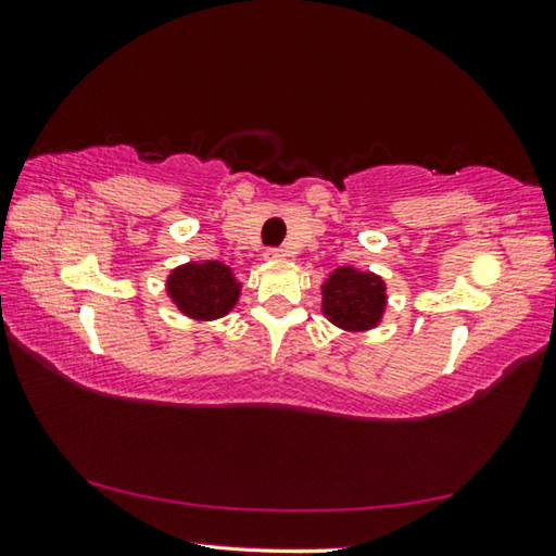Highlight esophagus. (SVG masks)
<instances>
[{
    "label": "esophagus",
    "instance_id": "esophagus-1",
    "mask_svg": "<svg viewBox=\"0 0 556 556\" xmlns=\"http://www.w3.org/2000/svg\"><path fill=\"white\" fill-rule=\"evenodd\" d=\"M287 255H289V250H285V248H269L265 252L267 260H281V257H287Z\"/></svg>",
    "mask_w": 556,
    "mask_h": 556
}]
</instances>
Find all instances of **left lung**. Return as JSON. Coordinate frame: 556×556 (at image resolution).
I'll return each instance as SVG.
<instances>
[{"label":"left lung","mask_w":556,"mask_h":556,"mask_svg":"<svg viewBox=\"0 0 556 556\" xmlns=\"http://www.w3.org/2000/svg\"><path fill=\"white\" fill-rule=\"evenodd\" d=\"M384 281L353 267L336 269L324 285V314L345 331H365L384 312Z\"/></svg>","instance_id":"8db88e82"}]
</instances>
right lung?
Instances as JSON below:
<instances>
[{"mask_svg":"<svg viewBox=\"0 0 556 556\" xmlns=\"http://www.w3.org/2000/svg\"><path fill=\"white\" fill-rule=\"evenodd\" d=\"M166 287L174 304L193 318L225 316L240 296V285L223 262H191L178 267L168 275Z\"/></svg>","mask_w":556,"mask_h":556,"instance_id":"1","label":"right lung"}]
</instances>
